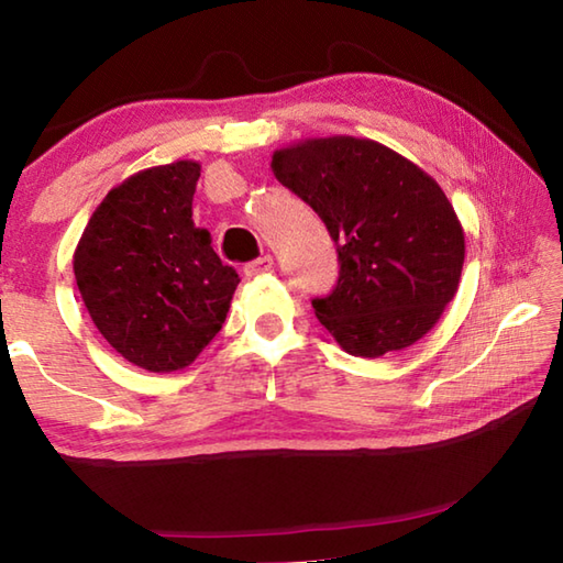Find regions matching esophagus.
<instances>
[{"label": "esophagus", "instance_id": "34e87169", "mask_svg": "<svg viewBox=\"0 0 563 563\" xmlns=\"http://www.w3.org/2000/svg\"><path fill=\"white\" fill-rule=\"evenodd\" d=\"M271 268H273V258H271V255H263V258L245 265V275H247V278H255V275L268 273Z\"/></svg>", "mask_w": 563, "mask_h": 563}]
</instances>
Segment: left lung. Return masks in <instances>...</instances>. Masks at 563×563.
Returning <instances> with one entry per match:
<instances>
[{
  "mask_svg": "<svg viewBox=\"0 0 563 563\" xmlns=\"http://www.w3.org/2000/svg\"><path fill=\"white\" fill-rule=\"evenodd\" d=\"M271 168L338 245L340 278L316 318L357 357H383L430 332L456 295L464 231L440 184L373 139H302Z\"/></svg>",
  "mask_w": 563,
  "mask_h": 563,
  "instance_id": "1",
  "label": "left lung"
}]
</instances>
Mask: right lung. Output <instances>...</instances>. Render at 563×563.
<instances>
[{
	"instance_id": "1",
	"label": "right lung",
	"mask_w": 563,
	"mask_h": 563,
	"mask_svg": "<svg viewBox=\"0 0 563 563\" xmlns=\"http://www.w3.org/2000/svg\"><path fill=\"white\" fill-rule=\"evenodd\" d=\"M198 161L151 166L113 186L74 251L93 325L148 373L188 367L223 328L238 273L194 223Z\"/></svg>"
}]
</instances>
